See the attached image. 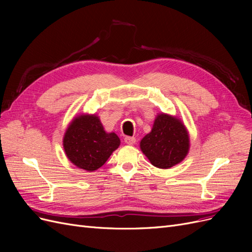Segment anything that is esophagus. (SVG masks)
<instances>
[{
	"instance_id": "34e87169",
	"label": "esophagus",
	"mask_w": 252,
	"mask_h": 252,
	"mask_svg": "<svg viewBox=\"0 0 252 252\" xmlns=\"http://www.w3.org/2000/svg\"><path fill=\"white\" fill-rule=\"evenodd\" d=\"M125 143L127 145H133L135 144V138H133V136H126V138L124 139Z\"/></svg>"
}]
</instances>
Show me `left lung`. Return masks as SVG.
<instances>
[{"label":"left lung","mask_w":252,"mask_h":252,"mask_svg":"<svg viewBox=\"0 0 252 252\" xmlns=\"http://www.w3.org/2000/svg\"><path fill=\"white\" fill-rule=\"evenodd\" d=\"M189 135L183 122L177 117L158 113L152 129L140 143L143 154L150 163L168 169L181 163L189 151Z\"/></svg>","instance_id":"obj_1"}]
</instances>
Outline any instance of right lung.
<instances>
[{"mask_svg":"<svg viewBox=\"0 0 252 252\" xmlns=\"http://www.w3.org/2000/svg\"><path fill=\"white\" fill-rule=\"evenodd\" d=\"M120 143L116 133L104 130L95 114H81L67 127L63 147L73 165L93 172L106 163Z\"/></svg>","mask_w":252,"mask_h":252,"instance_id":"1","label":"right lung"}]
</instances>
